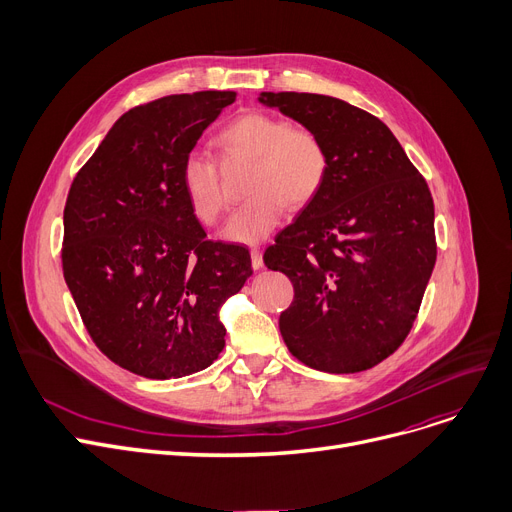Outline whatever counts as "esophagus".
<instances>
[{
  "label": "esophagus",
  "instance_id": "obj_1",
  "mask_svg": "<svg viewBox=\"0 0 512 512\" xmlns=\"http://www.w3.org/2000/svg\"><path fill=\"white\" fill-rule=\"evenodd\" d=\"M251 261H253V270H261L263 267V253L259 247H251Z\"/></svg>",
  "mask_w": 512,
  "mask_h": 512
}]
</instances>
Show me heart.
I'll return each instance as SVG.
<instances>
[{
    "label": "heart",
    "mask_w": 512,
    "mask_h": 512,
    "mask_svg": "<svg viewBox=\"0 0 512 512\" xmlns=\"http://www.w3.org/2000/svg\"><path fill=\"white\" fill-rule=\"evenodd\" d=\"M224 157H251L255 166L249 176V201L228 222L224 236L236 242H255L270 234L282 220L286 205H309L326 182L330 157L319 134L290 120L251 112L232 120L218 134ZM182 191L195 218L218 224L228 209L215 161L199 151L188 153L180 170Z\"/></svg>",
    "instance_id": "obj_1"
}]
</instances>
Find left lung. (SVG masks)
I'll list each match as a JSON object with an SVG mask.
<instances>
[{"instance_id":"8db88e82","label":"left lung","mask_w":512,"mask_h":512,"mask_svg":"<svg viewBox=\"0 0 512 512\" xmlns=\"http://www.w3.org/2000/svg\"><path fill=\"white\" fill-rule=\"evenodd\" d=\"M259 101L311 128L330 157L317 197L263 253L294 299L280 315L288 351L328 373H357L409 336L436 265L434 199L390 128L315 93Z\"/></svg>"}]
</instances>
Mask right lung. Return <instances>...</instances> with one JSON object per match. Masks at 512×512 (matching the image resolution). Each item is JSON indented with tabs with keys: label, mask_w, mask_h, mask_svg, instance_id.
<instances>
[{
	"label": "right lung",
	"mask_w": 512,
	"mask_h": 512,
	"mask_svg": "<svg viewBox=\"0 0 512 512\" xmlns=\"http://www.w3.org/2000/svg\"><path fill=\"white\" fill-rule=\"evenodd\" d=\"M234 91L168 95L128 110L78 170L64 207L62 270L99 351L149 380L209 367L220 307L253 276L249 249L213 242L180 170Z\"/></svg>",
	"instance_id": "right-lung-1"
}]
</instances>
